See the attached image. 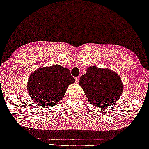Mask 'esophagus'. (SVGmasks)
Instances as JSON below:
<instances>
[{
  "instance_id": "obj_1",
  "label": "esophagus",
  "mask_w": 149,
  "mask_h": 149,
  "mask_svg": "<svg viewBox=\"0 0 149 149\" xmlns=\"http://www.w3.org/2000/svg\"><path fill=\"white\" fill-rule=\"evenodd\" d=\"M75 80H76V81H77V83H78L79 80H80V77H76V78H75Z\"/></svg>"
}]
</instances>
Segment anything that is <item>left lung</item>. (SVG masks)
I'll list each match as a JSON object with an SVG mask.
<instances>
[{
  "mask_svg": "<svg viewBox=\"0 0 149 149\" xmlns=\"http://www.w3.org/2000/svg\"><path fill=\"white\" fill-rule=\"evenodd\" d=\"M79 84L91 104L104 109L120 99L123 84L118 73L110 69L93 65L80 77Z\"/></svg>",
  "mask_w": 149,
  "mask_h": 149,
  "instance_id": "obj_1",
  "label": "left lung"
}]
</instances>
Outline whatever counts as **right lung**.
<instances>
[{"mask_svg": "<svg viewBox=\"0 0 149 149\" xmlns=\"http://www.w3.org/2000/svg\"><path fill=\"white\" fill-rule=\"evenodd\" d=\"M75 82L68 69L53 65L36 69L28 78L27 89L36 105L45 107L57 105L70 84Z\"/></svg>", "mask_w": 149, "mask_h": 149, "instance_id": "right-lung-1", "label": "right lung"}]
</instances>
